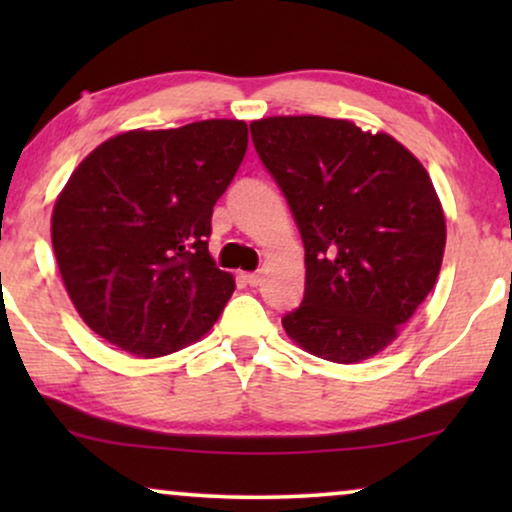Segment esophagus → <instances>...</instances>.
<instances>
[{
  "label": "esophagus",
  "instance_id": "esophagus-1",
  "mask_svg": "<svg viewBox=\"0 0 512 512\" xmlns=\"http://www.w3.org/2000/svg\"><path fill=\"white\" fill-rule=\"evenodd\" d=\"M244 282H247L249 286H258L261 284V272H244Z\"/></svg>",
  "mask_w": 512,
  "mask_h": 512
}]
</instances>
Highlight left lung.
I'll return each instance as SVG.
<instances>
[{"instance_id":"obj_1","label":"left lung","mask_w":512,"mask_h":512,"mask_svg":"<svg viewBox=\"0 0 512 512\" xmlns=\"http://www.w3.org/2000/svg\"><path fill=\"white\" fill-rule=\"evenodd\" d=\"M249 128L305 244V296L284 331L319 359H370L438 279L445 216L429 174L387 132L342 118L272 116Z\"/></svg>"}]
</instances>
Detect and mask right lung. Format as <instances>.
Segmentation results:
<instances>
[{"instance_id": "1", "label": "right lung", "mask_w": 512, "mask_h": 512, "mask_svg": "<svg viewBox=\"0 0 512 512\" xmlns=\"http://www.w3.org/2000/svg\"><path fill=\"white\" fill-rule=\"evenodd\" d=\"M244 121L130 130L76 167L53 207L51 237L76 312L142 359L200 340L235 279L207 240L216 200L247 153Z\"/></svg>"}]
</instances>
